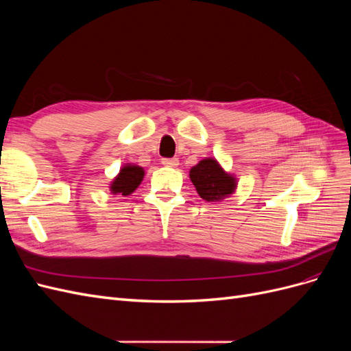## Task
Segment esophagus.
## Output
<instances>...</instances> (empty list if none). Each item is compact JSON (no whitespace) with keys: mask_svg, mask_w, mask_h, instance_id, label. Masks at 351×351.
<instances>
[{"mask_svg":"<svg viewBox=\"0 0 351 351\" xmlns=\"http://www.w3.org/2000/svg\"><path fill=\"white\" fill-rule=\"evenodd\" d=\"M161 162H162L164 167H177L178 165V159L177 158H164Z\"/></svg>","mask_w":351,"mask_h":351,"instance_id":"esophagus-1","label":"esophagus"}]
</instances>
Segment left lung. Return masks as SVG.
<instances>
[{
    "instance_id": "obj_1",
    "label": "left lung",
    "mask_w": 351,
    "mask_h": 351,
    "mask_svg": "<svg viewBox=\"0 0 351 351\" xmlns=\"http://www.w3.org/2000/svg\"><path fill=\"white\" fill-rule=\"evenodd\" d=\"M190 180L202 199L222 200L236 189V178L227 174L212 158H206L190 169Z\"/></svg>"
}]
</instances>
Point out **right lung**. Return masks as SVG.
I'll return each instance as SVG.
<instances>
[{"label": "right lung", "mask_w": 351, "mask_h": 351, "mask_svg": "<svg viewBox=\"0 0 351 351\" xmlns=\"http://www.w3.org/2000/svg\"><path fill=\"white\" fill-rule=\"evenodd\" d=\"M143 168L137 165H125L120 169V174L114 178L111 184V192L114 195L127 196L133 193L143 180Z\"/></svg>", "instance_id": "add662e5"}]
</instances>
